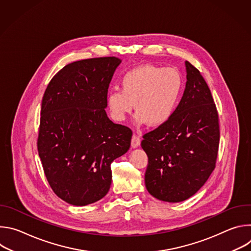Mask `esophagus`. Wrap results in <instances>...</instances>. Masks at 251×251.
<instances>
[{"instance_id": "obj_1", "label": "esophagus", "mask_w": 251, "mask_h": 251, "mask_svg": "<svg viewBox=\"0 0 251 251\" xmlns=\"http://www.w3.org/2000/svg\"><path fill=\"white\" fill-rule=\"evenodd\" d=\"M140 143H141L140 137L137 136V135H133L132 136V140H131V147L135 149V148L140 146Z\"/></svg>"}]
</instances>
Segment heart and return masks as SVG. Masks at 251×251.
Here are the masks:
<instances>
[{
  "mask_svg": "<svg viewBox=\"0 0 251 251\" xmlns=\"http://www.w3.org/2000/svg\"><path fill=\"white\" fill-rule=\"evenodd\" d=\"M119 84L121 91H110L106 97L111 118L117 122L124 121L135 106L137 124L147 122L149 126L158 127L172 117L184 80L173 67L142 64L126 71Z\"/></svg>",
  "mask_w": 251,
  "mask_h": 251,
  "instance_id": "1",
  "label": "heart"
}]
</instances>
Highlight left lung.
<instances>
[{"label":"left lung","mask_w":251,"mask_h":251,"mask_svg":"<svg viewBox=\"0 0 251 251\" xmlns=\"http://www.w3.org/2000/svg\"><path fill=\"white\" fill-rule=\"evenodd\" d=\"M187 82L172 117L143 136L148 156L145 185L156 199L183 201L194 196L216 168L219 114L200 71L186 61Z\"/></svg>","instance_id":"8db88e82"}]
</instances>
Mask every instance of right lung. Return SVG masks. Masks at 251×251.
Returning <instances> with one entry per match:
<instances>
[{
	"mask_svg": "<svg viewBox=\"0 0 251 251\" xmlns=\"http://www.w3.org/2000/svg\"><path fill=\"white\" fill-rule=\"evenodd\" d=\"M121 59L96 57L65 65L42 101L38 151L54 194L73 205L108 193L111 163L130 148V128L107 117L106 97Z\"/></svg>",
	"mask_w": 251,
	"mask_h": 251,
	"instance_id": "add662e5",
	"label": "right lung"
}]
</instances>
